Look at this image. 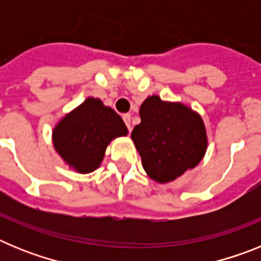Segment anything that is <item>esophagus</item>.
I'll return each mask as SVG.
<instances>
[{"mask_svg": "<svg viewBox=\"0 0 261 261\" xmlns=\"http://www.w3.org/2000/svg\"><path fill=\"white\" fill-rule=\"evenodd\" d=\"M123 120H124V123L126 124V126H128L129 132H130V130H132V119H130V115L129 114L123 115Z\"/></svg>", "mask_w": 261, "mask_h": 261, "instance_id": "1", "label": "esophagus"}]
</instances>
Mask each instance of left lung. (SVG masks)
I'll use <instances>...</instances> for the list:
<instances>
[{
    "instance_id": "8db88e82",
    "label": "left lung",
    "mask_w": 261,
    "mask_h": 261,
    "mask_svg": "<svg viewBox=\"0 0 261 261\" xmlns=\"http://www.w3.org/2000/svg\"><path fill=\"white\" fill-rule=\"evenodd\" d=\"M141 123L130 135L147 176L159 184L174 181L201 162L208 135L199 112L181 102L147 96L140 107Z\"/></svg>"
}]
</instances>
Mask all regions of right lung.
Masks as SVG:
<instances>
[{
    "label": "right lung",
    "instance_id": "obj_1",
    "mask_svg": "<svg viewBox=\"0 0 261 261\" xmlns=\"http://www.w3.org/2000/svg\"><path fill=\"white\" fill-rule=\"evenodd\" d=\"M126 135L128 128L123 119L99 98L89 96L57 121L52 142L70 170L89 174L102 165L111 141Z\"/></svg>",
    "mask_w": 261,
    "mask_h": 261
}]
</instances>
